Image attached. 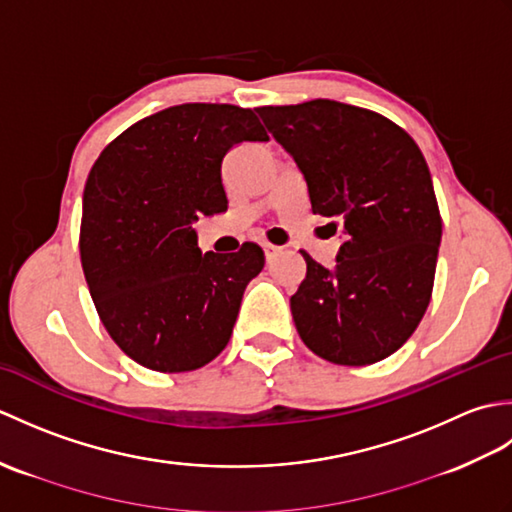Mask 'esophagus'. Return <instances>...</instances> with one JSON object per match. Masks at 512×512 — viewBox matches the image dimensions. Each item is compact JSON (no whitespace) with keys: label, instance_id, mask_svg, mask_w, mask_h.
Listing matches in <instances>:
<instances>
[{"label":"esophagus","instance_id":"1","mask_svg":"<svg viewBox=\"0 0 512 512\" xmlns=\"http://www.w3.org/2000/svg\"><path fill=\"white\" fill-rule=\"evenodd\" d=\"M279 250V246H275V244H264V253H266V257H273L275 253Z\"/></svg>","mask_w":512,"mask_h":512}]
</instances>
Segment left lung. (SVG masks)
<instances>
[{
    "mask_svg": "<svg viewBox=\"0 0 512 512\" xmlns=\"http://www.w3.org/2000/svg\"><path fill=\"white\" fill-rule=\"evenodd\" d=\"M308 182L312 213L345 242L306 259L290 297L301 341L334 365H372L416 332L431 301L442 217L420 147L383 114L330 99L257 107Z\"/></svg>",
    "mask_w": 512,
    "mask_h": 512,
    "instance_id": "8db88e82",
    "label": "left lung"
}]
</instances>
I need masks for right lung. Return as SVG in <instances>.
<instances>
[{"label":"right lung","instance_id":"1","mask_svg":"<svg viewBox=\"0 0 512 512\" xmlns=\"http://www.w3.org/2000/svg\"><path fill=\"white\" fill-rule=\"evenodd\" d=\"M242 140H268L253 110L167 107L116 136L85 182L79 250L92 301L112 341L154 372L211 363L264 268L255 242L202 257L191 226L226 211L222 158Z\"/></svg>","mask_w":512,"mask_h":512}]
</instances>
